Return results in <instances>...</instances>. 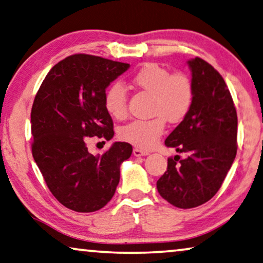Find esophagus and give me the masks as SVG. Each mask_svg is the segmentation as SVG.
<instances>
[{"label": "esophagus", "mask_w": 263, "mask_h": 263, "mask_svg": "<svg viewBox=\"0 0 263 263\" xmlns=\"http://www.w3.org/2000/svg\"><path fill=\"white\" fill-rule=\"evenodd\" d=\"M133 155H135L136 157L147 156L148 152L145 151V150H140V148H138V147H136V148H133Z\"/></svg>", "instance_id": "esophagus-1"}]
</instances>
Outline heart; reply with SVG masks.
I'll list each match as a JSON object with an SVG mask.
<instances>
[{"instance_id": "b5f03b06", "label": "heart", "mask_w": 263, "mask_h": 263, "mask_svg": "<svg viewBox=\"0 0 263 263\" xmlns=\"http://www.w3.org/2000/svg\"><path fill=\"white\" fill-rule=\"evenodd\" d=\"M135 87L151 94V119H137L121 127L120 138L136 147H154L165 131V120L171 124L182 121L194 101L193 81L186 74L171 73L157 64H145L131 77ZM104 105L108 115L123 119L127 115L126 89L115 82L105 92Z\"/></svg>"}]
</instances>
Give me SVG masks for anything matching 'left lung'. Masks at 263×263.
<instances>
[{
  "label": "left lung",
  "instance_id": "8db88e82",
  "mask_svg": "<svg viewBox=\"0 0 263 263\" xmlns=\"http://www.w3.org/2000/svg\"><path fill=\"white\" fill-rule=\"evenodd\" d=\"M187 65L193 106L165 140L186 157L167 158V169L157 181L159 195L181 209L204 204L216 195L237 151L236 108L222 76L201 58Z\"/></svg>",
  "mask_w": 263,
  "mask_h": 263
}]
</instances>
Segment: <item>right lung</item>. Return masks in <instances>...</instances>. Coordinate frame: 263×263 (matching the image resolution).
<instances>
[{"mask_svg": "<svg viewBox=\"0 0 263 263\" xmlns=\"http://www.w3.org/2000/svg\"><path fill=\"white\" fill-rule=\"evenodd\" d=\"M128 64L74 54L54 66L35 96L30 113L31 152L45 182L62 205L92 213L111 201L120 179V164L132 146L116 142L94 156L88 138L109 140L113 121L104 105L107 86Z\"/></svg>", "mask_w": 263, "mask_h": 263, "instance_id": "add662e5", "label": "right lung"}]
</instances>
